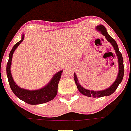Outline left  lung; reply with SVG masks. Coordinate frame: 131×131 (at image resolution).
I'll use <instances>...</instances> for the list:
<instances>
[{
    "instance_id": "8db88e82",
    "label": "left lung",
    "mask_w": 131,
    "mask_h": 131,
    "mask_svg": "<svg viewBox=\"0 0 131 131\" xmlns=\"http://www.w3.org/2000/svg\"><path fill=\"white\" fill-rule=\"evenodd\" d=\"M96 29L97 31L101 32L103 36H105L106 40L111 44L113 49H115V53L116 54V56L118 58V73L117 77H116V80L115 82L111 85L109 88L105 89L103 90H100V91H94V90H88V89L84 88L82 87L81 84H79L77 79V75H76L75 73H74V80L75 82L76 86H77V89L80 93L82 94V95L87 96L88 97H102V96H107L109 95H111L115 92V90L117 89L118 85L121 83L123 79L124 74V60H123L122 55L120 53V50H119L118 46L117 43L115 41L113 38H111L110 36V35L107 32V30H106V27L102 25H99L96 27Z\"/></svg>"
}]
</instances>
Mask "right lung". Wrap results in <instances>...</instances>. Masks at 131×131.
I'll list each match as a JSON object with an SVG mask.
<instances>
[{"mask_svg":"<svg viewBox=\"0 0 131 131\" xmlns=\"http://www.w3.org/2000/svg\"><path fill=\"white\" fill-rule=\"evenodd\" d=\"M24 39V35L21 36V39L17 43L15 44L11 49L9 55V60L6 67V73L10 87L13 93L24 102L31 105H37L45 103L54 99L58 93V86L61 77L63 70L58 72L54 75L49 83L43 88L38 90H29L22 88L18 86L13 79L11 72V61L14 52L21 43Z\"/></svg>","mask_w":131,"mask_h":131,"instance_id":"add662e5","label":"right lung"}]
</instances>
